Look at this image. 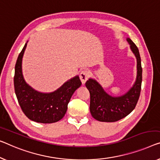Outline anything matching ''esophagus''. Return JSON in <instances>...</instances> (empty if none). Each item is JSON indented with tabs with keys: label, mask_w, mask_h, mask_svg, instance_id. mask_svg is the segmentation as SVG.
Returning <instances> with one entry per match:
<instances>
[{
	"label": "esophagus",
	"mask_w": 160,
	"mask_h": 160,
	"mask_svg": "<svg viewBox=\"0 0 160 160\" xmlns=\"http://www.w3.org/2000/svg\"><path fill=\"white\" fill-rule=\"evenodd\" d=\"M89 78V72L88 70H82L81 71V72L80 74V79L82 82V84H85V82H86L87 80Z\"/></svg>",
	"instance_id": "1"
}]
</instances>
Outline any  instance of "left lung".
<instances>
[{
  "label": "left lung",
  "instance_id": "obj_1",
  "mask_svg": "<svg viewBox=\"0 0 160 160\" xmlns=\"http://www.w3.org/2000/svg\"><path fill=\"white\" fill-rule=\"evenodd\" d=\"M130 49L137 59V78L133 86L119 96L109 95L97 80L89 78L85 86L90 94V111L92 117L102 122H115L128 116L135 108L139 100L142 81L141 57L137 47L126 38Z\"/></svg>",
  "mask_w": 160,
  "mask_h": 160
}]
</instances>
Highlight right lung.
Wrapping results in <instances>:
<instances>
[{"label": "right lung", "mask_w": 160, "mask_h": 160, "mask_svg": "<svg viewBox=\"0 0 160 160\" xmlns=\"http://www.w3.org/2000/svg\"><path fill=\"white\" fill-rule=\"evenodd\" d=\"M28 42L19 54L15 66L14 88L21 109L30 120L42 123L57 122L64 117L74 92L80 87L78 75L51 92H42L30 86L23 78L22 59Z\"/></svg>", "instance_id": "right-lung-1"}]
</instances>
